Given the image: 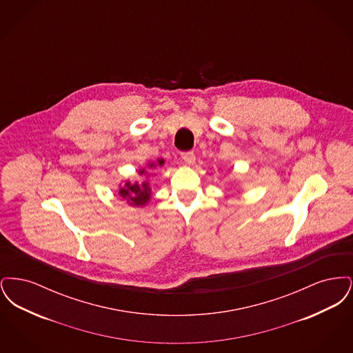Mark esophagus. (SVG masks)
Instances as JSON below:
<instances>
[{"label":"esophagus","mask_w":353,"mask_h":353,"mask_svg":"<svg viewBox=\"0 0 353 353\" xmlns=\"http://www.w3.org/2000/svg\"><path fill=\"white\" fill-rule=\"evenodd\" d=\"M181 157L186 164H193L196 161V154L193 152H183Z\"/></svg>","instance_id":"esophagus-1"}]
</instances>
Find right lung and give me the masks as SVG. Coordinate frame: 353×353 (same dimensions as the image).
<instances>
[{"instance_id":"1","label":"right lung","mask_w":353,"mask_h":353,"mask_svg":"<svg viewBox=\"0 0 353 353\" xmlns=\"http://www.w3.org/2000/svg\"><path fill=\"white\" fill-rule=\"evenodd\" d=\"M160 165L164 163L163 160L159 161ZM143 173V170H141ZM123 199H127V201L131 202V205H136V206H140V205H144L145 202L150 200L151 197V188L148 186V183H143L141 185L131 184V183H127L125 188H121L120 192Z\"/></svg>"}]
</instances>
